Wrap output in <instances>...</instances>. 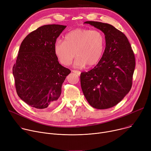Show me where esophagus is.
I'll use <instances>...</instances> for the list:
<instances>
[{"label": "esophagus", "mask_w": 151, "mask_h": 151, "mask_svg": "<svg viewBox=\"0 0 151 151\" xmlns=\"http://www.w3.org/2000/svg\"><path fill=\"white\" fill-rule=\"evenodd\" d=\"M73 73H75V74H76V75H78V76H79L80 75H81V72L80 71H78V70H72V71Z\"/></svg>", "instance_id": "34e87169"}]
</instances>
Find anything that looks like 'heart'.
<instances>
[{
  "label": "heart",
  "mask_w": 151,
  "mask_h": 151,
  "mask_svg": "<svg viewBox=\"0 0 151 151\" xmlns=\"http://www.w3.org/2000/svg\"><path fill=\"white\" fill-rule=\"evenodd\" d=\"M104 47V35L97 30L78 28L64 36V41L57 40L54 52L59 62L69 65L76 56L74 65L88 67L95 65L101 58Z\"/></svg>",
  "instance_id": "heart-1"
}]
</instances>
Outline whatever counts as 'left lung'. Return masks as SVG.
Here are the masks:
<instances>
[{"label": "left lung", "mask_w": 151, "mask_h": 151, "mask_svg": "<svg viewBox=\"0 0 151 151\" xmlns=\"http://www.w3.org/2000/svg\"><path fill=\"white\" fill-rule=\"evenodd\" d=\"M105 35L106 48L98 64L80 76L87 101L97 109L112 107L129 92L135 67L133 50L124 33L113 25L87 21Z\"/></svg>", "instance_id": "obj_1"}]
</instances>
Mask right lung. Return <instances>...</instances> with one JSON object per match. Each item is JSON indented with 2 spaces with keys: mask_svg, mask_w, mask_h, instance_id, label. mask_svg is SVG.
Here are the masks:
<instances>
[{
  "mask_svg": "<svg viewBox=\"0 0 151 151\" xmlns=\"http://www.w3.org/2000/svg\"><path fill=\"white\" fill-rule=\"evenodd\" d=\"M67 26L45 25L28 34L21 43L13 67L16 92L23 101L37 109L59 102L61 87L71 71L58 62L54 44Z\"/></svg>",
  "mask_w": 151,
  "mask_h": 151,
  "instance_id": "1",
  "label": "right lung"
}]
</instances>
